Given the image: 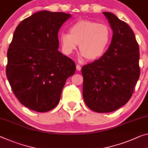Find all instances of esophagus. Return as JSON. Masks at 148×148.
I'll return each mask as SVG.
<instances>
[{
	"mask_svg": "<svg viewBox=\"0 0 148 148\" xmlns=\"http://www.w3.org/2000/svg\"><path fill=\"white\" fill-rule=\"evenodd\" d=\"M76 69H77V71H80V70L81 69V65H78V64H77V65H76Z\"/></svg>",
	"mask_w": 148,
	"mask_h": 148,
	"instance_id": "esophagus-1",
	"label": "esophagus"
}]
</instances>
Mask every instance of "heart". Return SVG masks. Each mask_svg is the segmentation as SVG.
<instances>
[{"label": "heart", "mask_w": 148, "mask_h": 148, "mask_svg": "<svg viewBox=\"0 0 148 148\" xmlns=\"http://www.w3.org/2000/svg\"><path fill=\"white\" fill-rule=\"evenodd\" d=\"M112 33L108 26L88 20H79L69 28V34L63 33L59 40L63 51L70 55L79 44L81 60L94 61L105 53L110 44Z\"/></svg>", "instance_id": "obj_1"}]
</instances>
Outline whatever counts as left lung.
<instances>
[{"label":"left lung","instance_id":"1","mask_svg":"<svg viewBox=\"0 0 148 148\" xmlns=\"http://www.w3.org/2000/svg\"><path fill=\"white\" fill-rule=\"evenodd\" d=\"M113 35L111 44L99 60L82 67L83 96L95 112H110L128 103L139 79V45L126 22L103 12Z\"/></svg>","mask_w":148,"mask_h":148}]
</instances>
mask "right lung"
<instances>
[{"label":"right lung","instance_id":"obj_1","mask_svg":"<svg viewBox=\"0 0 148 148\" xmlns=\"http://www.w3.org/2000/svg\"><path fill=\"white\" fill-rule=\"evenodd\" d=\"M71 17L64 12L42 10L20 22L7 52L6 73L14 94L31 110L45 112L60 102L74 61L59 51L58 32Z\"/></svg>","mask_w":148,"mask_h":148}]
</instances>
